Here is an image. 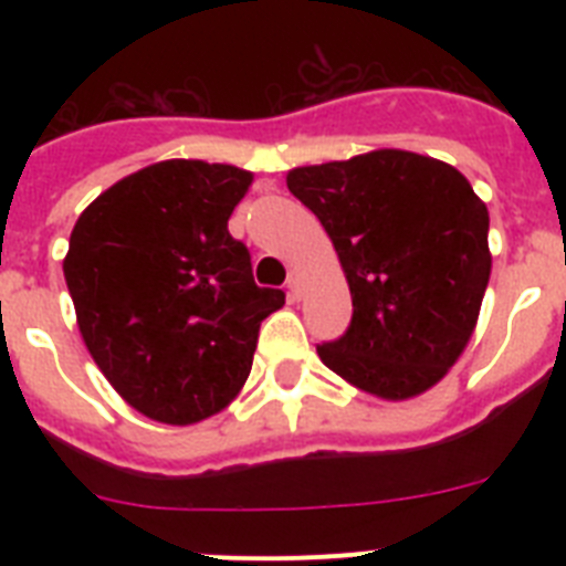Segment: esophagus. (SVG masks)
Wrapping results in <instances>:
<instances>
[{"mask_svg": "<svg viewBox=\"0 0 566 566\" xmlns=\"http://www.w3.org/2000/svg\"><path fill=\"white\" fill-rule=\"evenodd\" d=\"M286 286H289V297L297 300L300 297V286H303V274H300L297 269H292V272H289Z\"/></svg>", "mask_w": 566, "mask_h": 566, "instance_id": "esophagus-1", "label": "esophagus"}]
</instances>
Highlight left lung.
Returning a JSON list of instances; mask_svg holds the SVG:
<instances>
[{
	"label": "left lung",
	"mask_w": 566,
	"mask_h": 566,
	"mask_svg": "<svg viewBox=\"0 0 566 566\" xmlns=\"http://www.w3.org/2000/svg\"><path fill=\"white\" fill-rule=\"evenodd\" d=\"M289 192L332 238L352 323L319 359L385 399L428 391L476 326L490 280L488 207L459 169L405 149L292 169Z\"/></svg>",
	"instance_id": "obj_1"
}]
</instances>
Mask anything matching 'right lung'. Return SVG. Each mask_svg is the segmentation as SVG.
Wrapping results in <instances>:
<instances>
[{
  "mask_svg": "<svg viewBox=\"0 0 566 566\" xmlns=\"http://www.w3.org/2000/svg\"><path fill=\"white\" fill-rule=\"evenodd\" d=\"M252 172L161 161L98 195L70 234L64 280L104 377L155 422L192 424L243 388L260 323L286 303L254 283L229 214Z\"/></svg>",
  "mask_w": 566,
  "mask_h": 566,
  "instance_id": "right-lung-1",
  "label": "right lung"
}]
</instances>
